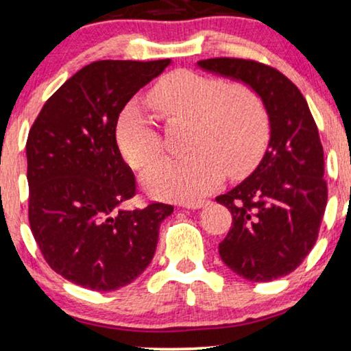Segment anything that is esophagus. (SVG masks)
Returning <instances> with one entry per match:
<instances>
[{
  "label": "esophagus",
  "instance_id": "esophagus-1",
  "mask_svg": "<svg viewBox=\"0 0 351 351\" xmlns=\"http://www.w3.org/2000/svg\"><path fill=\"white\" fill-rule=\"evenodd\" d=\"M206 200H195V202H185L184 203V208H189V210H198V208H203V206L206 205Z\"/></svg>",
  "mask_w": 351,
  "mask_h": 351
}]
</instances>
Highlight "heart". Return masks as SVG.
<instances>
[{
  "label": "heart",
  "instance_id": "obj_1",
  "mask_svg": "<svg viewBox=\"0 0 351 351\" xmlns=\"http://www.w3.org/2000/svg\"><path fill=\"white\" fill-rule=\"evenodd\" d=\"M164 123L189 122L190 154L164 159L143 176L153 197L195 200L218 187L224 174L241 177L258 162L268 141V115L261 96L244 83H221L190 70L167 73L146 94ZM117 145L135 169L161 154V138L135 104L120 112Z\"/></svg>",
  "mask_w": 351,
  "mask_h": 351
}]
</instances>
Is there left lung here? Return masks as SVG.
Returning a JSON list of instances; mask_svg holds the SVG:
<instances>
[{
    "mask_svg": "<svg viewBox=\"0 0 351 351\" xmlns=\"http://www.w3.org/2000/svg\"><path fill=\"white\" fill-rule=\"evenodd\" d=\"M202 70L247 84L262 99L270 141L247 179L216 197L232 215L219 257L250 281H271L301 265L317 241L327 205L324 149L301 90L283 73L242 58H210Z\"/></svg>",
    "mask_w": 351,
    "mask_h": 351,
    "instance_id": "obj_1",
    "label": "left lung"
}]
</instances>
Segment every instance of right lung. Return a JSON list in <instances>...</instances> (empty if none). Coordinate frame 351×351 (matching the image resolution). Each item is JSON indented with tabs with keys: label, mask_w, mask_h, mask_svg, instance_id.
Segmentation results:
<instances>
[{
	"label": "right lung",
	"mask_w": 351,
	"mask_h": 351,
	"mask_svg": "<svg viewBox=\"0 0 351 351\" xmlns=\"http://www.w3.org/2000/svg\"><path fill=\"white\" fill-rule=\"evenodd\" d=\"M171 60H101L43 104L27 136L29 223L51 270L93 291H114L153 261L172 205H120L136 180L115 138L120 112Z\"/></svg>",
	"instance_id": "1"
}]
</instances>
